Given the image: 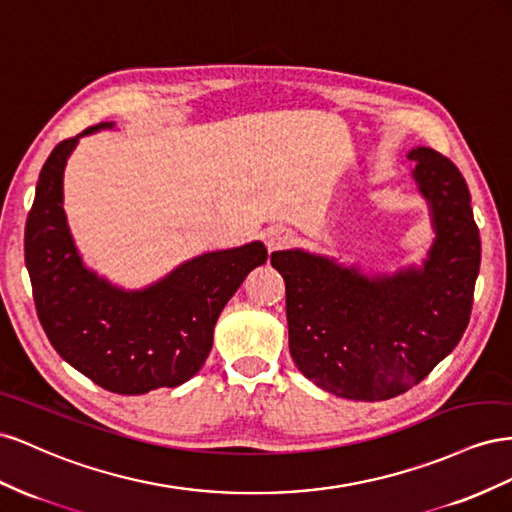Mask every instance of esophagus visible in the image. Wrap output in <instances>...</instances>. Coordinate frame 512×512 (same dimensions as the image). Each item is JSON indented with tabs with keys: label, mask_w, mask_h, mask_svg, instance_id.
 Returning a JSON list of instances; mask_svg holds the SVG:
<instances>
[{
	"label": "esophagus",
	"mask_w": 512,
	"mask_h": 512,
	"mask_svg": "<svg viewBox=\"0 0 512 512\" xmlns=\"http://www.w3.org/2000/svg\"><path fill=\"white\" fill-rule=\"evenodd\" d=\"M291 242H294V236H291V231L285 227H274L266 236V246L270 251H281V248L289 246Z\"/></svg>",
	"instance_id": "esophagus-1"
}]
</instances>
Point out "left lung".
I'll return each instance as SVG.
<instances>
[{"label":"left lung","instance_id":"obj_1","mask_svg":"<svg viewBox=\"0 0 512 512\" xmlns=\"http://www.w3.org/2000/svg\"><path fill=\"white\" fill-rule=\"evenodd\" d=\"M435 240L422 268L367 276L334 259L272 253L285 279L289 354L337 397L384 401L425 379L461 341L474 302L480 236L470 191L450 158L410 152Z\"/></svg>","mask_w":512,"mask_h":512}]
</instances>
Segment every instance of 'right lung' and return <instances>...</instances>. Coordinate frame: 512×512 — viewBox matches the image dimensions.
I'll return each mask as SVG.
<instances>
[{
	"mask_svg": "<svg viewBox=\"0 0 512 512\" xmlns=\"http://www.w3.org/2000/svg\"><path fill=\"white\" fill-rule=\"evenodd\" d=\"M85 128L55 145L25 223V266L42 328L55 352L100 388L145 394L175 388L206 362L216 319L268 251L251 242L203 253L158 283L124 291L83 266L64 214V167Z\"/></svg>",
	"mask_w": 512,
	"mask_h": 512,
	"instance_id": "obj_1",
	"label": "right lung"
}]
</instances>
